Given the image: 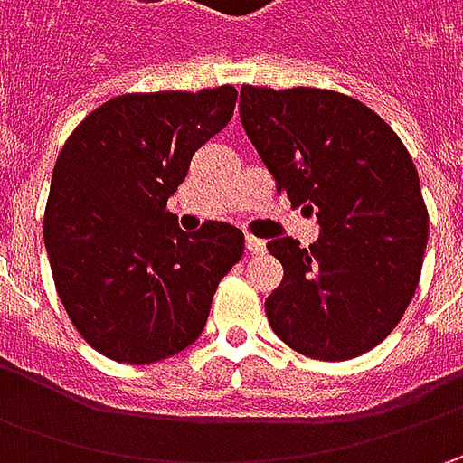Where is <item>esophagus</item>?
I'll use <instances>...</instances> for the list:
<instances>
[{"mask_svg":"<svg viewBox=\"0 0 463 463\" xmlns=\"http://www.w3.org/2000/svg\"><path fill=\"white\" fill-rule=\"evenodd\" d=\"M244 244H247V252H250V255H260V252H265V241L258 240V237H252V234L244 240Z\"/></svg>","mask_w":463,"mask_h":463,"instance_id":"1","label":"esophagus"}]
</instances>
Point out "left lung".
Instances as JSON below:
<instances>
[{
  "mask_svg": "<svg viewBox=\"0 0 463 463\" xmlns=\"http://www.w3.org/2000/svg\"><path fill=\"white\" fill-rule=\"evenodd\" d=\"M240 118L278 190L322 226L309 247L268 241L283 265L270 327L317 361L364 355L400 325L422 270L428 208L412 156L382 116L332 90L244 84Z\"/></svg>",
  "mask_w": 463,
  "mask_h": 463,
  "instance_id": "8db88e82",
  "label": "left lung"
}]
</instances>
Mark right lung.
Wrapping results in <instances>:
<instances>
[{"label":"right lung","instance_id":"add662e5","mask_svg":"<svg viewBox=\"0 0 463 463\" xmlns=\"http://www.w3.org/2000/svg\"><path fill=\"white\" fill-rule=\"evenodd\" d=\"M237 90L131 92L108 99L66 138L45 203L56 294L81 337L144 365L193 345L244 234L205 222L187 234L167 211L193 154L232 120Z\"/></svg>","mask_w":463,"mask_h":463}]
</instances>
